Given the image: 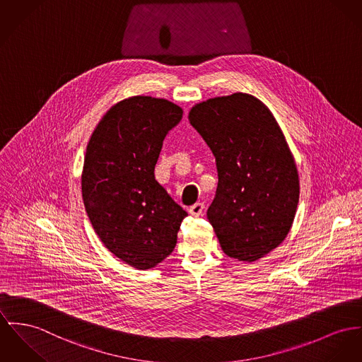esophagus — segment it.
<instances>
[{
  "label": "esophagus",
  "instance_id": "34e87169",
  "mask_svg": "<svg viewBox=\"0 0 362 362\" xmlns=\"http://www.w3.org/2000/svg\"><path fill=\"white\" fill-rule=\"evenodd\" d=\"M202 211H204V204L202 202H197L194 205H192L190 208H189V214L192 215V216H199L201 214H202Z\"/></svg>",
  "mask_w": 362,
  "mask_h": 362
}]
</instances>
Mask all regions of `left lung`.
I'll list each match as a JSON object with an SVG mask.
<instances>
[{
    "mask_svg": "<svg viewBox=\"0 0 362 362\" xmlns=\"http://www.w3.org/2000/svg\"><path fill=\"white\" fill-rule=\"evenodd\" d=\"M189 121L216 160L206 216L223 252L243 262L263 257L288 235L299 202L298 169L276 118L238 92L195 105Z\"/></svg>",
    "mask_w": 362,
    "mask_h": 362,
    "instance_id": "1",
    "label": "left lung"
}]
</instances>
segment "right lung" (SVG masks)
I'll use <instances>...</instances> for the list:
<instances>
[{
	"label": "right lung",
	"mask_w": 362,
	"mask_h": 362,
	"mask_svg": "<svg viewBox=\"0 0 362 362\" xmlns=\"http://www.w3.org/2000/svg\"><path fill=\"white\" fill-rule=\"evenodd\" d=\"M182 117L169 100L132 96L103 115L86 146L81 189L88 218L105 247L138 270L172 253L187 216L154 176L163 141Z\"/></svg>",
	"instance_id": "add662e5"
}]
</instances>
